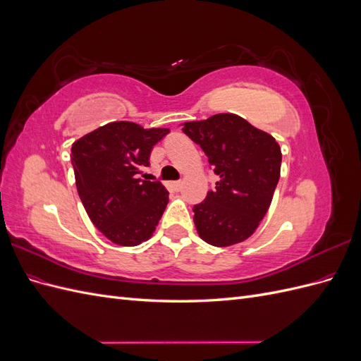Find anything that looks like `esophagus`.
<instances>
[{"mask_svg": "<svg viewBox=\"0 0 361 361\" xmlns=\"http://www.w3.org/2000/svg\"><path fill=\"white\" fill-rule=\"evenodd\" d=\"M171 188H173V191H179V190L182 188V182H180V180L171 182Z\"/></svg>", "mask_w": 361, "mask_h": 361, "instance_id": "1", "label": "esophagus"}]
</instances>
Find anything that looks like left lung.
Returning a JSON list of instances; mask_svg holds the SVG:
<instances>
[{
  "label": "left lung",
  "instance_id": "8db88e82",
  "mask_svg": "<svg viewBox=\"0 0 361 361\" xmlns=\"http://www.w3.org/2000/svg\"><path fill=\"white\" fill-rule=\"evenodd\" d=\"M220 180L192 207L199 236L214 247L245 241L267 215L280 179L276 138L232 113L182 123Z\"/></svg>",
  "mask_w": 361,
  "mask_h": 361
}]
</instances>
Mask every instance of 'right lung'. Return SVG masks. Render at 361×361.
Listing matches in <instances>:
<instances>
[{"label":"right lung","instance_id":"right-lung-1","mask_svg":"<svg viewBox=\"0 0 361 361\" xmlns=\"http://www.w3.org/2000/svg\"><path fill=\"white\" fill-rule=\"evenodd\" d=\"M169 128L145 129L134 122H111L72 145L76 190L87 215L111 243L134 247L154 235L169 203L161 182L141 180V167Z\"/></svg>","mask_w":361,"mask_h":361}]
</instances>
